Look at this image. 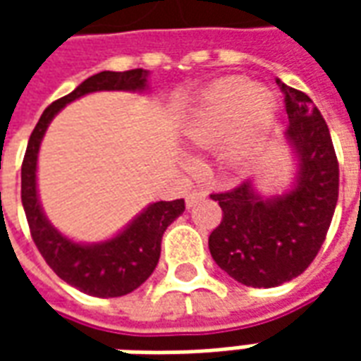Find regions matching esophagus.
Wrapping results in <instances>:
<instances>
[{
  "instance_id": "obj_1",
  "label": "esophagus",
  "mask_w": 361,
  "mask_h": 361,
  "mask_svg": "<svg viewBox=\"0 0 361 361\" xmlns=\"http://www.w3.org/2000/svg\"><path fill=\"white\" fill-rule=\"evenodd\" d=\"M204 197H207V191H204V189H195V191H191V193H188V197H185V207H188V209L195 207L197 203L203 201Z\"/></svg>"
}]
</instances>
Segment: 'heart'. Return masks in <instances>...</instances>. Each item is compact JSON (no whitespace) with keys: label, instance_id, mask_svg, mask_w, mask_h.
I'll return each mask as SVG.
<instances>
[{"label":"heart","instance_id":"b5f03b06","mask_svg":"<svg viewBox=\"0 0 361 361\" xmlns=\"http://www.w3.org/2000/svg\"><path fill=\"white\" fill-rule=\"evenodd\" d=\"M279 104L263 85L224 79L204 90L181 127L183 139L197 149L224 145L230 162H243L276 118Z\"/></svg>","mask_w":361,"mask_h":361}]
</instances>
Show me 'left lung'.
Instances as JSON below:
<instances>
[{
    "label": "left lung",
    "mask_w": 361,
    "mask_h": 361,
    "mask_svg": "<svg viewBox=\"0 0 361 361\" xmlns=\"http://www.w3.org/2000/svg\"><path fill=\"white\" fill-rule=\"evenodd\" d=\"M290 126V185L265 195L257 180L211 195L222 222L209 235L214 263L245 286L274 288L302 274L325 242L338 199V162L325 119L310 96L276 79Z\"/></svg>",
    "instance_id": "1"
}]
</instances>
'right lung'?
I'll return each mask as SVG.
<instances>
[{
  "label": "right lung",
  "mask_w": 361,
  "mask_h": 361,
  "mask_svg": "<svg viewBox=\"0 0 361 361\" xmlns=\"http://www.w3.org/2000/svg\"><path fill=\"white\" fill-rule=\"evenodd\" d=\"M149 71H102L82 81L73 92L51 102L38 119L28 139L20 168V199L30 234L46 263L59 279L96 298H118L133 292L149 279L160 259V243L166 228L183 214V199L147 204L133 220L102 242H75L54 226L38 195V152L51 119L67 104L102 90L149 92Z\"/></svg>",
  "instance_id": "obj_1"
}]
</instances>
